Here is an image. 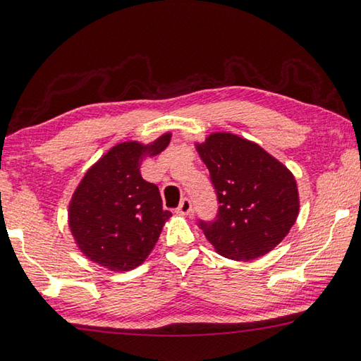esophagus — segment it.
Listing matches in <instances>:
<instances>
[{
  "label": "esophagus",
  "mask_w": 361,
  "mask_h": 361,
  "mask_svg": "<svg viewBox=\"0 0 361 361\" xmlns=\"http://www.w3.org/2000/svg\"><path fill=\"white\" fill-rule=\"evenodd\" d=\"M191 212H192V203H191V200H189V199H183V200L180 202L178 208H176V213H178V214H189Z\"/></svg>",
  "instance_id": "obj_1"
}]
</instances>
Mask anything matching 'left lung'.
I'll use <instances>...</instances> for the list:
<instances>
[{
    "label": "left lung",
    "instance_id": "obj_1",
    "mask_svg": "<svg viewBox=\"0 0 361 361\" xmlns=\"http://www.w3.org/2000/svg\"><path fill=\"white\" fill-rule=\"evenodd\" d=\"M195 149L221 203L214 221H199L216 252L240 262L270 252L298 216V189L290 170L257 143L231 133L209 134Z\"/></svg>",
    "mask_w": 361,
    "mask_h": 361
}]
</instances>
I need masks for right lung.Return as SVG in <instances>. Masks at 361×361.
<instances>
[{"mask_svg":"<svg viewBox=\"0 0 361 361\" xmlns=\"http://www.w3.org/2000/svg\"><path fill=\"white\" fill-rule=\"evenodd\" d=\"M172 134L142 145L123 142L97 161L72 195L69 228L87 259L112 271L145 262L172 213L162 208L159 189L142 178L140 164L167 148Z\"/></svg>","mask_w":361,"mask_h":361,"instance_id":"right-lung-1","label":"right lung"}]
</instances>
